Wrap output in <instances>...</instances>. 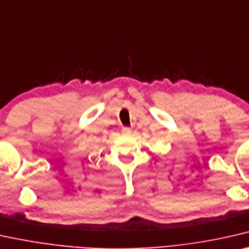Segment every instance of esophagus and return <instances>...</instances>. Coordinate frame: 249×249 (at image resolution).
Instances as JSON below:
<instances>
[{
  "label": "esophagus",
  "instance_id": "obj_1",
  "mask_svg": "<svg viewBox=\"0 0 249 249\" xmlns=\"http://www.w3.org/2000/svg\"><path fill=\"white\" fill-rule=\"evenodd\" d=\"M131 133H132V129L129 127H123V129H122V134L125 136L131 135Z\"/></svg>",
  "mask_w": 249,
  "mask_h": 249
}]
</instances>
